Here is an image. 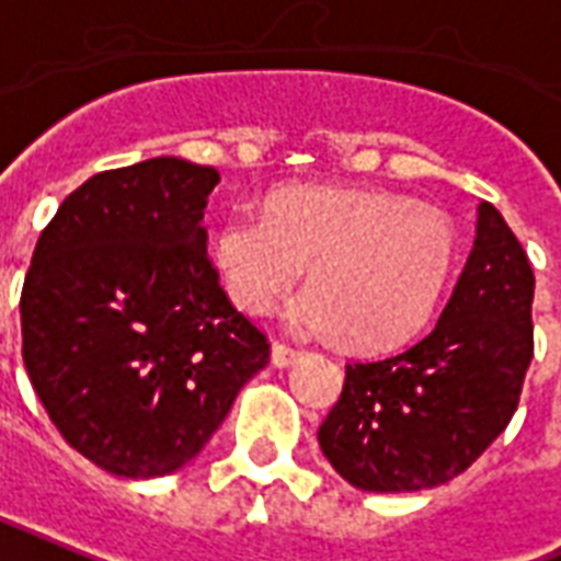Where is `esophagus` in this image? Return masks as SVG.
I'll list each match as a JSON object with an SVG mask.
<instances>
[{
    "instance_id": "1",
    "label": "esophagus",
    "mask_w": 561,
    "mask_h": 561,
    "mask_svg": "<svg viewBox=\"0 0 561 561\" xmlns=\"http://www.w3.org/2000/svg\"><path fill=\"white\" fill-rule=\"evenodd\" d=\"M297 350H290L288 344H279V341H276V344H273V350H271V362H273V367H290L294 365V362H297Z\"/></svg>"
}]
</instances>
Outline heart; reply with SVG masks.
<instances>
[{"instance_id":"b5f03b06","label":"heart","mask_w":561,"mask_h":561,"mask_svg":"<svg viewBox=\"0 0 561 561\" xmlns=\"http://www.w3.org/2000/svg\"><path fill=\"white\" fill-rule=\"evenodd\" d=\"M456 250L450 217L409 196L290 187L273 196L267 214H232L214 238V264L250 314L271 311L311 264L314 288L290 302V327L391 347L433 314Z\"/></svg>"}]
</instances>
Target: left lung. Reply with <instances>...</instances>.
Instances as JSON below:
<instances>
[{
  "instance_id": "left-lung-1",
  "label": "left lung",
  "mask_w": 561,
  "mask_h": 561,
  "mask_svg": "<svg viewBox=\"0 0 561 561\" xmlns=\"http://www.w3.org/2000/svg\"><path fill=\"white\" fill-rule=\"evenodd\" d=\"M536 276L515 232L480 203L477 241L433 332L353 362L318 430L332 468L362 491L435 489L468 470L518 409L533 362Z\"/></svg>"
}]
</instances>
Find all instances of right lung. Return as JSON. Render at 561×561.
Masks as SVG:
<instances>
[{
	"label": "right lung",
	"mask_w": 561,
	"mask_h": 561,
	"mask_svg": "<svg viewBox=\"0 0 561 561\" xmlns=\"http://www.w3.org/2000/svg\"><path fill=\"white\" fill-rule=\"evenodd\" d=\"M214 167L96 173L43 229L20 297L23 362L70 447L114 477L185 468L271 362L205 252Z\"/></svg>",
	"instance_id": "1"
}]
</instances>
